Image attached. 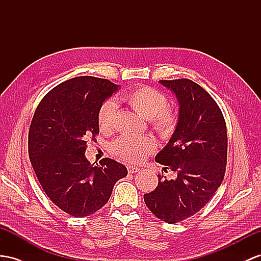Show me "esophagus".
<instances>
[{
    "label": "esophagus",
    "instance_id": "1",
    "mask_svg": "<svg viewBox=\"0 0 261 261\" xmlns=\"http://www.w3.org/2000/svg\"><path fill=\"white\" fill-rule=\"evenodd\" d=\"M139 168L138 166H133V165H129L128 166V172L130 173V174H133V173H137V172H139Z\"/></svg>",
    "mask_w": 261,
    "mask_h": 261
}]
</instances>
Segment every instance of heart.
Wrapping results in <instances>:
<instances>
[{"mask_svg":"<svg viewBox=\"0 0 261 261\" xmlns=\"http://www.w3.org/2000/svg\"><path fill=\"white\" fill-rule=\"evenodd\" d=\"M124 101L139 115L149 119L150 124L162 139H170L175 132L178 118L176 112L166 107L168 99L162 92L148 86H140L126 92ZM117 105L108 100L100 107L98 124L102 132H110L115 125ZM156 143L150 136H121L111 145V150L126 162L139 163L155 150Z\"/></svg>","mask_w":261,"mask_h":261,"instance_id":"1","label":"heart"}]
</instances>
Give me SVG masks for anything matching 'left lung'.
I'll return each instance as SVG.
<instances>
[{"mask_svg": "<svg viewBox=\"0 0 261 261\" xmlns=\"http://www.w3.org/2000/svg\"><path fill=\"white\" fill-rule=\"evenodd\" d=\"M175 93L178 122L155 161L175 173L168 179L159 174L154 191L144 202L165 223L175 224L194 215L210 202L223 182L227 163L226 122L215 100L190 79L160 80Z\"/></svg>", "mask_w": 261, "mask_h": 261, "instance_id": "left-lung-1", "label": "left lung"}]
</instances>
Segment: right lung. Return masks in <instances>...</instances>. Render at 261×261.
Instances as JSON below:
<instances>
[{"label":"right lung","mask_w":261,"mask_h":261,"mask_svg":"<svg viewBox=\"0 0 261 261\" xmlns=\"http://www.w3.org/2000/svg\"><path fill=\"white\" fill-rule=\"evenodd\" d=\"M108 79L80 76L48 91L33 116L29 155L46 195L73 217L89 216L108 202L113 185L126 176L124 165L109 158L90 164L86 145L99 135L98 113L118 90Z\"/></svg>","instance_id":"obj_1"}]
</instances>
